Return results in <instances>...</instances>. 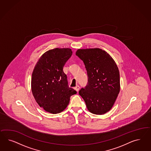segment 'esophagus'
Here are the masks:
<instances>
[{
  "label": "esophagus",
  "instance_id": "obj_1",
  "mask_svg": "<svg viewBox=\"0 0 151 151\" xmlns=\"http://www.w3.org/2000/svg\"><path fill=\"white\" fill-rule=\"evenodd\" d=\"M75 90H76V91H78L79 90H80V86H79L78 85H77L76 87H75Z\"/></svg>",
  "mask_w": 151,
  "mask_h": 151
}]
</instances>
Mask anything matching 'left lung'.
Returning <instances> with one entry per match:
<instances>
[{"mask_svg":"<svg viewBox=\"0 0 151 151\" xmlns=\"http://www.w3.org/2000/svg\"><path fill=\"white\" fill-rule=\"evenodd\" d=\"M76 55L84 63L88 76V84L79 95L92 114H105L113 107L120 91L118 67L110 54L99 48L78 49Z\"/></svg>","mask_w":151,"mask_h":151,"instance_id":"1","label":"left lung"}]
</instances>
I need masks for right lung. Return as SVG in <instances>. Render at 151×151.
I'll return each instance as SVG.
<instances>
[{
    "mask_svg": "<svg viewBox=\"0 0 151 151\" xmlns=\"http://www.w3.org/2000/svg\"><path fill=\"white\" fill-rule=\"evenodd\" d=\"M73 54L70 48H55L41 55L33 70L32 95L46 112L56 114L68 106L70 97L77 93L69 87L64 65Z\"/></svg>",
    "mask_w": 151,
    "mask_h": 151,
    "instance_id": "right-lung-1",
    "label": "right lung"
}]
</instances>
